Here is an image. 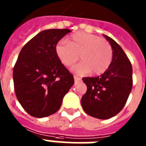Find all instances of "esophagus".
Listing matches in <instances>:
<instances>
[{
    "mask_svg": "<svg viewBox=\"0 0 146 146\" xmlns=\"http://www.w3.org/2000/svg\"><path fill=\"white\" fill-rule=\"evenodd\" d=\"M74 81L75 82H77V81H80L81 80V78L80 77H78V76H76L74 75Z\"/></svg>",
    "mask_w": 146,
    "mask_h": 146,
    "instance_id": "34e87169",
    "label": "esophagus"
}]
</instances>
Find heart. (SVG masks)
<instances>
[{"instance_id": "heart-1", "label": "heart", "mask_w": 146, "mask_h": 146, "mask_svg": "<svg viewBox=\"0 0 146 146\" xmlns=\"http://www.w3.org/2000/svg\"><path fill=\"white\" fill-rule=\"evenodd\" d=\"M55 52L66 66L74 65L79 60L80 55L82 62L75 66L73 71L80 74L90 72L97 75L103 74L108 69L113 58V48L107 40L85 32L72 34L69 42L59 41Z\"/></svg>"}]
</instances>
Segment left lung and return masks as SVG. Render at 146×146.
I'll use <instances>...</instances> for the list:
<instances>
[{"label": "left lung", "instance_id": "obj_1", "mask_svg": "<svg viewBox=\"0 0 146 146\" xmlns=\"http://www.w3.org/2000/svg\"><path fill=\"white\" fill-rule=\"evenodd\" d=\"M113 50L112 63L101 76L84 77L87 91L81 104L87 114L108 119L122 110L132 88V66L124 51L115 41L104 35Z\"/></svg>", "mask_w": 146, "mask_h": 146}]
</instances>
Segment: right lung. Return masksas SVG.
<instances>
[{"label":"right lung","instance_id":"right-lung-1","mask_svg":"<svg viewBox=\"0 0 146 146\" xmlns=\"http://www.w3.org/2000/svg\"><path fill=\"white\" fill-rule=\"evenodd\" d=\"M71 31L49 29L35 36L20 51L13 70L17 99L31 116L56 113L74 84V77L55 52L58 42Z\"/></svg>","mask_w":146,"mask_h":146}]
</instances>
